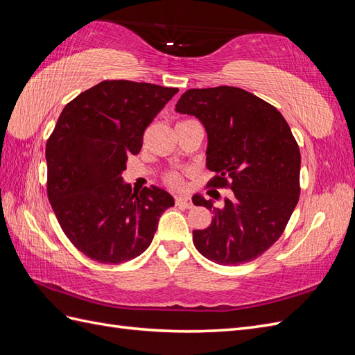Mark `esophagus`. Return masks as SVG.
<instances>
[{
	"label": "esophagus",
	"mask_w": 355,
	"mask_h": 355,
	"mask_svg": "<svg viewBox=\"0 0 355 355\" xmlns=\"http://www.w3.org/2000/svg\"><path fill=\"white\" fill-rule=\"evenodd\" d=\"M175 202H176V206H182V207H187V209L192 207V202L188 197H176Z\"/></svg>",
	"instance_id": "obj_1"
}]
</instances>
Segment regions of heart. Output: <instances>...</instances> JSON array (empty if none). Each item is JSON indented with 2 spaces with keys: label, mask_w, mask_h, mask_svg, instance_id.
I'll list each match as a JSON object with an SVG mask.
<instances>
[{
  "label": "heart",
  "mask_w": 355,
  "mask_h": 355,
  "mask_svg": "<svg viewBox=\"0 0 355 355\" xmlns=\"http://www.w3.org/2000/svg\"><path fill=\"white\" fill-rule=\"evenodd\" d=\"M180 123H184V121H180ZM163 182L170 188L180 189L182 187H184V175H182L178 170H170V171H166V173L163 175Z\"/></svg>",
  "instance_id": "obj_1"
}]
</instances>
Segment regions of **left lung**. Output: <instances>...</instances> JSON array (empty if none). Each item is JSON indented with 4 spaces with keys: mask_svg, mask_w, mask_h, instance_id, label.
Returning <instances> with one entry per match:
<instances>
[{
    "mask_svg": "<svg viewBox=\"0 0 355 355\" xmlns=\"http://www.w3.org/2000/svg\"><path fill=\"white\" fill-rule=\"evenodd\" d=\"M196 115L209 135L207 192L230 188L222 207L200 196L213 213L210 227L192 231L197 250L219 265H240L263 254L282 237L300 194V151L275 106L239 87L189 89L176 103Z\"/></svg>",
    "mask_w": 355,
    "mask_h": 355,
    "instance_id": "8db88e82",
    "label": "left lung"
}]
</instances>
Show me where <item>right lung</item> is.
Here are the masks:
<instances>
[{
    "label": "right lung",
    "instance_id": "right-lung-1",
    "mask_svg": "<svg viewBox=\"0 0 355 355\" xmlns=\"http://www.w3.org/2000/svg\"><path fill=\"white\" fill-rule=\"evenodd\" d=\"M179 90L105 80L63 108L46 145L47 196L62 231L101 263L135 259L151 244L158 219L175 206L157 187L132 192L121 173L144 133Z\"/></svg>",
    "mask_w": 355,
    "mask_h": 355
}]
</instances>
